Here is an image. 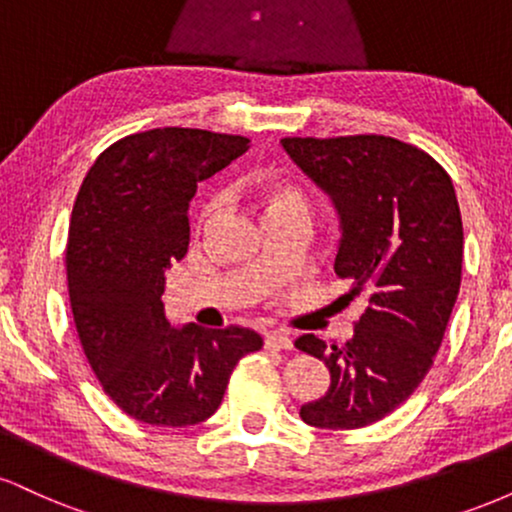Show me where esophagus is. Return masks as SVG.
<instances>
[{
    "label": "esophagus",
    "mask_w": 512,
    "mask_h": 512,
    "mask_svg": "<svg viewBox=\"0 0 512 512\" xmlns=\"http://www.w3.org/2000/svg\"><path fill=\"white\" fill-rule=\"evenodd\" d=\"M264 344H267V349H291L293 342L289 334L284 332H267V337H264Z\"/></svg>",
    "instance_id": "obj_1"
}]
</instances>
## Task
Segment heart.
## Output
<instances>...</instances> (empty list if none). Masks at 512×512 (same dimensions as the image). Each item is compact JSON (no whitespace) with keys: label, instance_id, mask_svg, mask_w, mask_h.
<instances>
[{"label":"heart","instance_id":"obj_1","mask_svg":"<svg viewBox=\"0 0 512 512\" xmlns=\"http://www.w3.org/2000/svg\"><path fill=\"white\" fill-rule=\"evenodd\" d=\"M257 195H260V202L264 211L269 214H276V211H284V209H296V207H305V195L298 190L293 182L286 180H269L262 182L257 187ZM221 207V195H214L207 199V204L202 207V216H199V223H207L216 216V211Z\"/></svg>","mask_w":512,"mask_h":512}]
</instances>
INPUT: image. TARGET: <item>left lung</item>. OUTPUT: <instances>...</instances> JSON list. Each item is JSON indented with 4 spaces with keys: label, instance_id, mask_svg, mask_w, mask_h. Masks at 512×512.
I'll return each instance as SVG.
<instances>
[{
    "label": "left lung",
    "instance_id": "1",
    "mask_svg": "<svg viewBox=\"0 0 512 512\" xmlns=\"http://www.w3.org/2000/svg\"><path fill=\"white\" fill-rule=\"evenodd\" d=\"M286 154L332 197L342 223L334 272L366 296L354 337L296 349L330 370V390L301 407L317 428L385 419L421 385L443 342L462 279V216L455 187L419 146L383 137H286Z\"/></svg>",
    "mask_w": 512,
    "mask_h": 512
}]
</instances>
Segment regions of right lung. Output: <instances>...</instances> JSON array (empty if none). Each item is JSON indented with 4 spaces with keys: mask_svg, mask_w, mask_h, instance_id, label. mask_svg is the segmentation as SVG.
<instances>
[{
    "mask_svg": "<svg viewBox=\"0 0 512 512\" xmlns=\"http://www.w3.org/2000/svg\"><path fill=\"white\" fill-rule=\"evenodd\" d=\"M248 149L240 134L149 129L108 146L81 182L64 257L76 332L105 395L142 424L207 421L236 363L262 349L248 327H173L161 301L197 182Z\"/></svg>",
    "mask_w": 512,
    "mask_h": 512,
    "instance_id": "add662e5",
    "label": "right lung"
}]
</instances>
